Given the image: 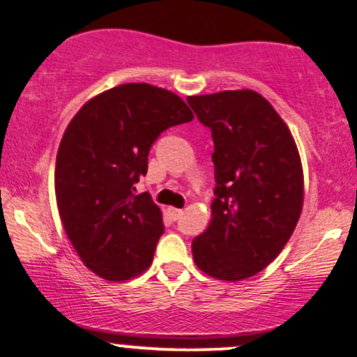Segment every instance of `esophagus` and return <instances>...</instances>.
Segmentation results:
<instances>
[{
	"mask_svg": "<svg viewBox=\"0 0 357 357\" xmlns=\"http://www.w3.org/2000/svg\"><path fill=\"white\" fill-rule=\"evenodd\" d=\"M167 214H169V215H171V218H172V219H174V221H176V219H179V218H181L183 211H181V208H174V207H169V208H167Z\"/></svg>",
	"mask_w": 357,
	"mask_h": 357,
	"instance_id": "obj_1",
	"label": "esophagus"
}]
</instances>
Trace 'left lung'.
<instances>
[{"label":"left lung","mask_w":357,"mask_h":357,"mask_svg":"<svg viewBox=\"0 0 357 357\" xmlns=\"http://www.w3.org/2000/svg\"><path fill=\"white\" fill-rule=\"evenodd\" d=\"M214 139L215 199L211 222L192 243L205 275L250 278L290 240L304 204L297 145L271 103L254 89L188 96Z\"/></svg>","instance_id":"obj_1"}]
</instances>
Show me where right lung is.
I'll return each mask as SVG.
<instances>
[{"mask_svg": "<svg viewBox=\"0 0 357 357\" xmlns=\"http://www.w3.org/2000/svg\"><path fill=\"white\" fill-rule=\"evenodd\" d=\"M190 121L176 93L128 82L93 96L68 122L56 153V205L75 252L100 278L128 282L152 264L162 211L149 193L135 195V183L157 136Z\"/></svg>", "mask_w": 357, "mask_h": 357, "instance_id": "add662e5", "label": "right lung"}]
</instances>
